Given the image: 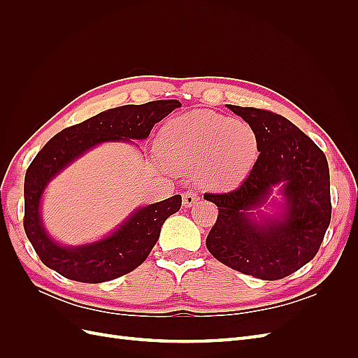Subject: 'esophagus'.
Masks as SVG:
<instances>
[{
    "label": "esophagus",
    "instance_id": "34e87169",
    "mask_svg": "<svg viewBox=\"0 0 358 358\" xmlns=\"http://www.w3.org/2000/svg\"><path fill=\"white\" fill-rule=\"evenodd\" d=\"M182 199H183V206H185V208H192V206L200 200L199 194L196 191H185L182 194Z\"/></svg>",
    "mask_w": 358,
    "mask_h": 358
}]
</instances>
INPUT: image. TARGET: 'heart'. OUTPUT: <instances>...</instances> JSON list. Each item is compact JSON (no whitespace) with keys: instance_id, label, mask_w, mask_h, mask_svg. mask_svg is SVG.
Here are the masks:
<instances>
[{"instance_id":"1","label":"heart","mask_w":358,"mask_h":358,"mask_svg":"<svg viewBox=\"0 0 358 358\" xmlns=\"http://www.w3.org/2000/svg\"><path fill=\"white\" fill-rule=\"evenodd\" d=\"M158 150L173 171H197L206 187L229 189L248 176L258 157L251 125L209 110H196L164 125Z\"/></svg>"}]
</instances>
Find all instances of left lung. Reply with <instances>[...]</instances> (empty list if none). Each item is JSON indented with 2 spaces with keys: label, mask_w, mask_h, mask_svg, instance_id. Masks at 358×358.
<instances>
[{
  "label": "left lung",
  "mask_w": 358,
  "mask_h": 358,
  "mask_svg": "<svg viewBox=\"0 0 358 358\" xmlns=\"http://www.w3.org/2000/svg\"><path fill=\"white\" fill-rule=\"evenodd\" d=\"M229 106L254 128L258 158L239 188L206 192L218 206V218L208 234L209 252L237 272L264 280L297 272L317 255L331 220L327 158L287 117L255 107ZM282 185L285 212L257 223L252 208Z\"/></svg>",
  "instance_id": "left-lung-1"
}]
</instances>
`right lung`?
I'll use <instances>...</instances> for the list:
<instances>
[{
    "mask_svg": "<svg viewBox=\"0 0 358 358\" xmlns=\"http://www.w3.org/2000/svg\"><path fill=\"white\" fill-rule=\"evenodd\" d=\"M180 106L178 100H158L115 107L62 129L43 146L27 170L24 185V229L43 264L67 279L100 284L127 275L145 262L162 224L180 209L179 194L134 210L106 239L82 246H61L50 239L41 224V196L48 183L86 150L104 142L143 140L157 122Z\"/></svg>",
    "mask_w": 358,
    "mask_h": 358,
    "instance_id": "obj_1",
    "label": "right lung"
}]
</instances>
